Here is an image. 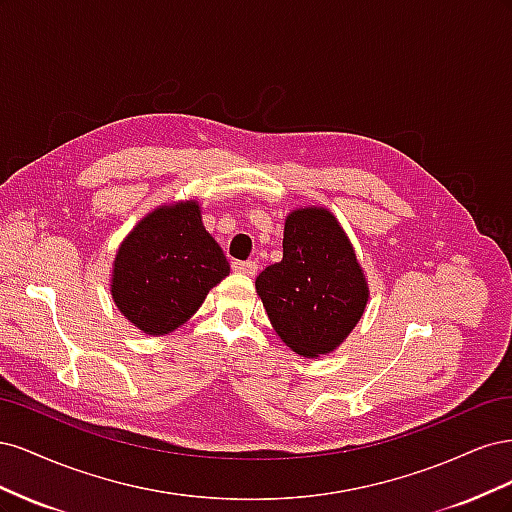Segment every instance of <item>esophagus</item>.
<instances>
[{
	"mask_svg": "<svg viewBox=\"0 0 512 512\" xmlns=\"http://www.w3.org/2000/svg\"><path fill=\"white\" fill-rule=\"evenodd\" d=\"M232 271L243 273V275H256L258 273V262L256 260H235V262H232Z\"/></svg>",
	"mask_w": 512,
	"mask_h": 512,
	"instance_id": "34e87169",
	"label": "esophagus"
}]
</instances>
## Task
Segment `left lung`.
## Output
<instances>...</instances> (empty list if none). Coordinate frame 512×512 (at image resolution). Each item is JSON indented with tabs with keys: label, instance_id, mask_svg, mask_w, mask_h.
Listing matches in <instances>:
<instances>
[{
	"label": "left lung",
	"instance_id": "left-lung-1",
	"mask_svg": "<svg viewBox=\"0 0 512 512\" xmlns=\"http://www.w3.org/2000/svg\"><path fill=\"white\" fill-rule=\"evenodd\" d=\"M256 292L275 333L303 356L333 352L361 320L369 299L354 247L324 207L288 213L284 258L256 277Z\"/></svg>",
	"mask_w": 512,
	"mask_h": 512
}]
</instances>
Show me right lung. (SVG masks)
Instances as JSON below:
<instances>
[{
	"instance_id": "add662e5",
	"label": "right lung",
	"mask_w": 512,
	"mask_h": 512,
	"mask_svg": "<svg viewBox=\"0 0 512 512\" xmlns=\"http://www.w3.org/2000/svg\"><path fill=\"white\" fill-rule=\"evenodd\" d=\"M230 265L196 200L147 213L119 245L111 294L136 329L166 335L188 322Z\"/></svg>"
}]
</instances>
